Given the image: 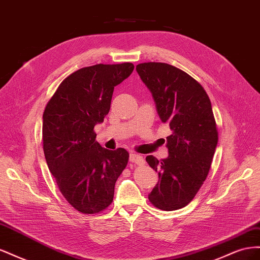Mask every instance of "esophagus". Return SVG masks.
<instances>
[{
  "label": "esophagus",
  "instance_id": "34e87169",
  "mask_svg": "<svg viewBox=\"0 0 260 260\" xmlns=\"http://www.w3.org/2000/svg\"><path fill=\"white\" fill-rule=\"evenodd\" d=\"M130 161L131 162H133V164H137V165H142L143 162H144V159H143V157L142 156H140V155H138V154H135V153H132V154H130Z\"/></svg>",
  "mask_w": 260,
  "mask_h": 260
}]
</instances>
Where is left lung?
Here are the masks:
<instances>
[{"instance_id": "8db88e82", "label": "left lung", "mask_w": 260, "mask_h": 260, "mask_svg": "<svg viewBox=\"0 0 260 260\" xmlns=\"http://www.w3.org/2000/svg\"><path fill=\"white\" fill-rule=\"evenodd\" d=\"M137 72L152 93L160 120L171 130L167 158L146 157L159 178L148 200L158 209L177 210L195 198L216 151L218 131L210 100L194 78L175 66L149 61L139 64Z\"/></svg>"}]
</instances>
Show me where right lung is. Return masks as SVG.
Here are the masks:
<instances>
[{
	"mask_svg": "<svg viewBox=\"0 0 260 260\" xmlns=\"http://www.w3.org/2000/svg\"><path fill=\"white\" fill-rule=\"evenodd\" d=\"M135 69L132 62L81 68L59 84L43 113V151L62 196L82 214H99L111 205L115 183L129 159L95 141V124L111 108L114 88Z\"/></svg>",
	"mask_w": 260,
	"mask_h": 260,
	"instance_id": "obj_1",
	"label": "right lung"
}]
</instances>
